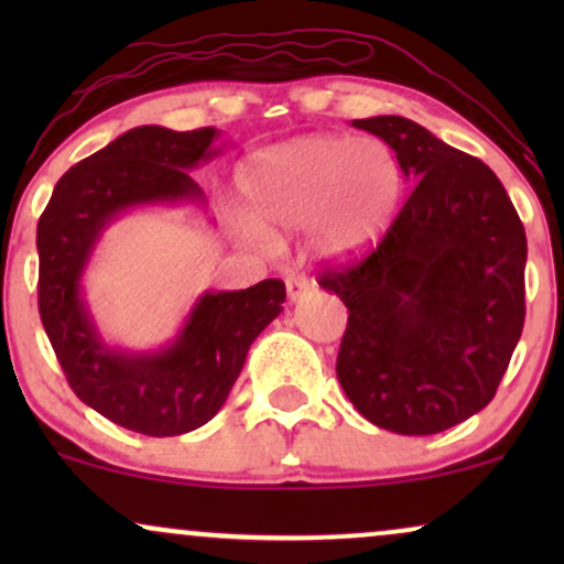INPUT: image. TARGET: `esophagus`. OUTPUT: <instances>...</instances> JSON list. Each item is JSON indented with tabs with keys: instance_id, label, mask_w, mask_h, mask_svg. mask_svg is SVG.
Segmentation results:
<instances>
[{
	"instance_id": "obj_1",
	"label": "esophagus",
	"mask_w": 564,
	"mask_h": 564,
	"mask_svg": "<svg viewBox=\"0 0 564 564\" xmlns=\"http://www.w3.org/2000/svg\"><path fill=\"white\" fill-rule=\"evenodd\" d=\"M310 289H313V283H310L302 273H291L286 278V294H289L291 302H300Z\"/></svg>"
}]
</instances>
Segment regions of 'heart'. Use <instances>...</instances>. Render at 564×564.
I'll return each instance as SVG.
<instances>
[{
  "label": "heart",
  "instance_id": "obj_1",
  "mask_svg": "<svg viewBox=\"0 0 564 564\" xmlns=\"http://www.w3.org/2000/svg\"><path fill=\"white\" fill-rule=\"evenodd\" d=\"M400 164L377 138L310 134L262 151L241 174L254 209L232 215L238 236L270 246L273 230L313 225V249L326 260H349L371 249L387 230L400 198Z\"/></svg>",
  "mask_w": 564,
  "mask_h": 564
}]
</instances>
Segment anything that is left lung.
<instances>
[{"label": "left lung", "instance_id": "left-lung-1", "mask_svg": "<svg viewBox=\"0 0 564 564\" xmlns=\"http://www.w3.org/2000/svg\"><path fill=\"white\" fill-rule=\"evenodd\" d=\"M392 148L411 193L360 262L318 283L345 307L336 377L371 424L435 435L494 400L525 323L528 241L488 164L403 116L355 119Z\"/></svg>", "mask_w": 564, "mask_h": 564}]
</instances>
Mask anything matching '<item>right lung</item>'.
I'll use <instances>...</instances> for the list:
<instances>
[{
	"instance_id": "1",
	"label": "right lung",
	"mask_w": 564,
	"mask_h": 564,
	"mask_svg": "<svg viewBox=\"0 0 564 564\" xmlns=\"http://www.w3.org/2000/svg\"><path fill=\"white\" fill-rule=\"evenodd\" d=\"M215 138V127L129 129L57 180L36 225L39 315L57 364L82 403L140 435L174 437L209 422L228 400L251 341L286 302L278 278L204 294L170 347L132 355L100 339L82 300L89 254L121 212L204 198L187 170L217 156Z\"/></svg>"
}]
</instances>
